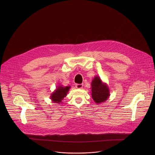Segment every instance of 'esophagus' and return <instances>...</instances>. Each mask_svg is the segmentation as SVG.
I'll return each instance as SVG.
<instances>
[{
	"label": "esophagus",
	"mask_w": 155,
	"mask_h": 155,
	"mask_svg": "<svg viewBox=\"0 0 155 155\" xmlns=\"http://www.w3.org/2000/svg\"><path fill=\"white\" fill-rule=\"evenodd\" d=\"M76 88L78 89H82L83 88V85L82 84H76Z\"/></svg>",
	"instance_id": "esophagus-1"
}]
</instances>
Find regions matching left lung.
Returning <instances> with one entry per match:
<instances>
[{
	"label": "left lung",
	"mask_w": 155,
	"mask_h": 155,
	"mask_svg": "<svg viewBox=\"0 0 155 155\" xmlns=\"http://www.w3.org/2000/svg\"><path fill=\"white\" fill-rule=\"evenodd\" d=\"M91 95L97 104L104 103L110 97V90L107 85L103 82L101 78L95 76L91 82Z\"/></svg>",
	"instance_id": "left-lung-1"
}]
</instances>
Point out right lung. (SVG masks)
<instances>
[{
  "mask_svg": "<svg viewBox=\"0 0 155 155\" xmlns=\"http://www.w3.org/2000/svg\"><path fill=\"white\" fill-rule=\"evenodd\" d=\"M70 89V86L63 87L61 85H59L57 87L56 89L52 92L51 94L50 98L52 101L54 103L60 104L62 102V100L67 96L69 89Z\"/></svg>",
  "mask_w": 155,
  "mask_h": 155,
  "instance_id": "add662e5",
  "label": "right lung"
}]
</instances>
